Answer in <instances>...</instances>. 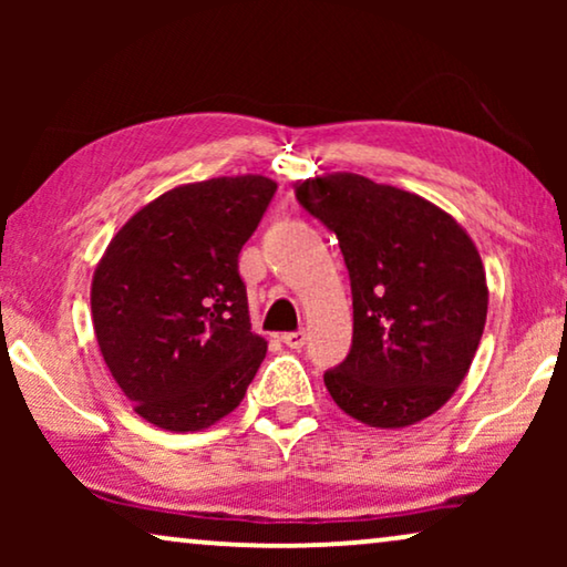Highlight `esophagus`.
<instances>
[{
	"mask_svg": "<svg viewBox=\"0 0 567 567\" xmlns=\"http://www.w3.org/2000/svg\"><path fill=\"white\" fill-rule=\"evenodd\" d=\"M281 340L289 348H301L307 343V332L305 330H297V332H284Z\"/></svg>",
	"mask_w": 567,
	"mask_h": 567,
	"instance_id": "34e87169",
	"label": "esophagus"
}]
</instances>
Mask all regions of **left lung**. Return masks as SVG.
<instances>
[{"label": "left lung", "instance_id": "8db88e82", "mask_svg": "<svg viewBox=\"0 0 567 567\" xmlns=\"http://www.w3.org/2000/svg\"><path fill=\"white\" fill-rule=\"evenodd\" d=\"M297 200L336 231L353 293V346L324 371L336 405L371 429H405L446 405L487 317L480 252L431 200L355 173L307 177Z\"/></svg>", "mask_w": 567, "mask_h": 567}]
</instances>
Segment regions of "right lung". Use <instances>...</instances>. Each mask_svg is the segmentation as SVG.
<instances>
[{
    "mask_svg": "<svg viewBox=\"0 0 567 567\" xmlns=\"http://www.w3.org/2000/svg\"><path fill=\"white\" fill-rule=\"evenodd\" d=\"M278 185L262 175L177 185L115 231L92 276V324L134 413L200 431L243 402L266 338L250 330L237 258Z\"/></svg>",
    "mask_w": 567,
    "mask_h": 567,
    "instance_id": "add662e5",
    "label": "right lung"
}]
</instances>
